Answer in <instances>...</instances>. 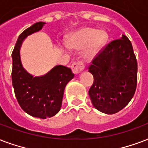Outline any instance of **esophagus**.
I'll list each match as a JSON object with an SVG mask.
<instances>
[{
    "label": "esophagus",
    "instance_id": "34e87169",
    "mask_svg": "<svg viewBox=\"0 0 148 148\" xmlns=\"http://www.w3.org/2000/svg\"><path fill=\"white\" fill-rule=\"evenodd\" d=\"M84 64L82 60H77L74 62L71 65L72 71L74 74H78L80 72L84 69Z\"/></svg>",
    "mask_w": 148,
    "mask_h": 148
}]
</instances>
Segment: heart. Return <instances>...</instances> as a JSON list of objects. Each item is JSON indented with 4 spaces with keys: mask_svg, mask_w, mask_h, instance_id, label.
Returning <instances> with one entry per match:
<instances>
[{
    "mask_svg": "<svg viewBox=\"0 0 148 148\" xmlns=\"http://www.w3.org/2000/svg\"><path fill=\"white\" fill-rule=\"evenodd\" d=\"M107 40L108 34L104 30L84 28L73 34L67 40V44L77 49L84 47V56L92 59L104 47Z\"/></svg>",
    "mask_w": 148,
    "mask_h": 148,
    "instance_id": "obj_1",
    "label": "heart"
}]
</instances>
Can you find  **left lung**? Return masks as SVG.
Wrapping results in <instances>:
<instances>
[{
    "label": "left lung",
    "instance_id": "1",
    "mask_svg": "<svg viewBox=\"0 0 148 148\" xmlns=\"http://www.w3.org/2000/svg\"><path fill=\"white\" fill-rule=\"evenodd\" d=\"M88 71L94 83L88 91L92 104L106 114H114L134 96L137 64L131 42L126 36L106 44L92 60Z\"/></svg>",
    "mask_w": 148,
    "mask_h": 148
}]
</instances>
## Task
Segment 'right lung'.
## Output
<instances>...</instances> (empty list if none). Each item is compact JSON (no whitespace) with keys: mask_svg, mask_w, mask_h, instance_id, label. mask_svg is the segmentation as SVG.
Here are the masks:
<instances>
[{"mask_svg":"<svg viewBox=\"0 0 148 148\" xmlns=\"http://www.w3.org/2000/svg\"><path fill=\"white\" fill-rule=\"evenodd\" d=\"M45 22H37L21 32L12 52V84L20 106L28 114L40 119L52 117L60 111L66 84L74 78L71 69L57 65L42 76L25 69L20 58L23 39L39 31Z\"/></svg>","mask_w":148,"mask_h":148,"instance_id":"right-lung-1","label":"right lung"}]
</instances>
